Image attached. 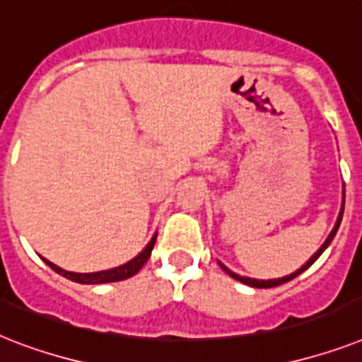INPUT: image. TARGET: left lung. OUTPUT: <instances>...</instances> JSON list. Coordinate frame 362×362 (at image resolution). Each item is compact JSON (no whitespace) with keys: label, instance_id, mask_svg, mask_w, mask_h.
Masks as SVG:
<instances>
[{"label":"left lung","instance_id":"left-lung-1","mask_svg":"<svg viewBox=\"0 0 362 362\" xmlns=\"http://www.w3.org/2000/svg\"><path fill=\"white\" fill-rule=\"evenodd\" d=\"M344 202H346V196H342V207H340V213H338L337 224H334V228H332V230H331V233H329V237H327V239H325V243H323L322 247L317 248V252H314V256H312V258L308 259V262H306L305 265H300V269H297L296 273L286 274V276H282V279L259 280V279H250V276H241V274L233 273V271H230V269H228L226 265H224V263H221V262H218V265H221V267L224 269V271H226L228 274H230L231 279L239 280V282H243V284L250 286V288H274V286H280V284H286V282H290V280H293V279H296V276H299V274L303 273V271H306V269L310 267L312 263L316 262V259L320 258V256H322L323 250H325V248H327L329 245H331V241H332V239H334V235H337L338 226H340V222H342V215H344Z\"/></svg>","mask_w":362,"mask_h":362}]
</instances>
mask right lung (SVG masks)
I'll return each instance as SVG.
<instances>
[{
    "label": "right lung",
    "mask_w": 362,
    "mask_h": 362,
    "mask_svg": "<svg viewBox=\"0 0 362 362\" xmlns=\"http://www.w3.org/2000/svg\"><path fill=\"white\" fill-rule=\"evenodd\" d=\"M155 241H157V233L151 237V241L147 243L146 248L141 250L138 256H134L132 259H129L127 263L123 265H117V267H112V269H106V271H97V273H72V271H65V269L57 267L56 263L48 262L46 258L45 263L48 265L50 269H54L57 274H62L65 279L72 280V282H78V284H108V282H119V280H125V279H131L134 276L141 267H144V263L149 259L151 256V250L155 247Z\"/></svg>",
    "instance_id": "right-lung-1"
}]
</instances>
